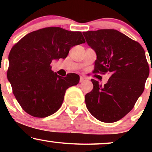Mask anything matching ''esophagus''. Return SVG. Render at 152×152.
Returning a JSON list of instances; mask_svg holds the SVG:
<instances>
[{"label": "esophagus", "mask_w": 152, "mask_h": 152, "mask_svg": "<svg viewBox=\"0 0 152 152\" xmlns=\"http://www.w3.org/2000/svg\"><path fill=\"white\" fill-rule=\"evenodd\" d=\"M84 79H85V78L83 77V76H80V82H83V81H84Z\"/></svg>", "instance_id": "34e87169"}]
</instances>
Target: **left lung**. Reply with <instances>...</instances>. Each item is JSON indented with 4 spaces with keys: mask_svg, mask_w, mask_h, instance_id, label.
Returning <instances> with one entry per match:
<instances>
[{
    "mask_svg": "<svg viewBox=\"0 0 152 152\" xmlns=\"http://www.w3.org/2000/svg\"><path fill=\"white\" fill-rule=\"evenodd\" d=\"M83 34L96 53L93 72L110 74L104 86L91 79L94 88L85 96L86 107L99 121H117L133 109L144 90L149 74L145 51L140 43L114 29Z\"/></svg>",
    "mask_w": 152,
    "mask_h": 152,
    "instance_id": "1",
    "label": "left lung"
}]
</instances>
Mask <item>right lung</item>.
Segmentation results:
<instances>
[{
  "label": "right lung",
  "instance_id": "1",
  "mask_svg": "<svg viewBox=\"0 0 152 152\" xmlns=\"http://www.w3.org/2000/svg\"><path fill=\"white\" fill-rule=\"evenodd\" d=\"M80 31L48 27L26 35L10 50L7 77L13 93L27 114L44 118L62 105L66 91L79 82V76L66 77L51 70L52 61L66 58L71 47L84 43Z\"/></svg>",
  "mask_w": 152,
  "mask_h": 152
}]
</instances>
